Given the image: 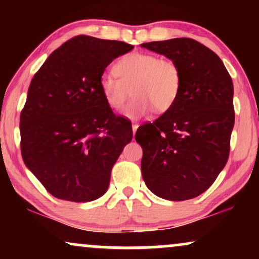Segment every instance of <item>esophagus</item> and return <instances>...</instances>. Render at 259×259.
<instances>
[{
	"instance_id": "obj_1",
	"label": "esophagus",
	"mask_w": 259,
	"mask_h": 259,
	"mask_svg": "<svg viewBox=\"0 0 259 259\" xmlns=\"http://www.w3.org/2000/svg\"><path fill=\"white\" fill-rule=\"evenodd\" d=\"M138 127H139V125H138V123H133V125H132V131H133V134H136L137 130H138Z\"/></svg>"
}]
</instances>
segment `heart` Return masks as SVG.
<instances>
[{
    "label": "heart",
    "instance_id": "1",
    "mask_svg": "<svg viewBox=\"0 0 259 259\" xmlns=\"http://www.w3.org/2000/svg\"><path fill=\"white\" fill-rule=\"evenodd\" d=\"M113 74L100 77V91L106 104L114 111L134 99L122 111L127 119L138 120L155 109L157 113L169 111L176 104L182 88V72L169 59H160L148 53H130L114 66Z\"/></svg>",
    "mask_w": 259,
    "mask_h": 259
}]
</instances>
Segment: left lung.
<instances>
[{"label": "left lung", "mask_w": 259, "mask_h": 259, "mask_svg": "<svg viewBox=\"0 0 259 259\" xmlns=\"http://www.w3.org/2000/svg\"><path fill=\"white\" fill-rule=\"evenodd\" d=\"M141 47L175 61L182 72L173 107L136 133L143 179L162 199H192L213 184L228 161L235 125L231 76L214 52L192 38Z\"/></svg>", "instance_id": "8db88e82"}]
</instances>
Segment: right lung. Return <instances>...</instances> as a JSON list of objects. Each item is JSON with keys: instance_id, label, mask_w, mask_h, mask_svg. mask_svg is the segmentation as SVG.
<instances>
[{"instance_id": "1", "label": "right lung", "mask_w": 259, "mask_h": 259, "mask_svg": "<svg viewBox=\"0 0 259 259\" xmlns=\"http://www.w3.org/2000/svg\"><path fill=\"white\" fill-rule=\"evenodd\" d=\"M133 46L80 35L55 49L31 80L21 112L24 164L52 196L92 201L108 189L113 165L133 137L100 91L113 60Z\"/></svg>"}]
</instances>
